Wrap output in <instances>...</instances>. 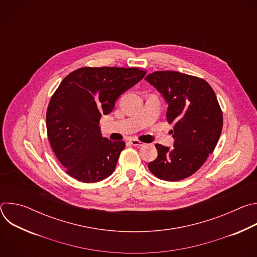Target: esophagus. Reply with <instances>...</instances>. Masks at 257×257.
<instances>
[{"mask_svg":"<svg viewBox=\"0 0 257 257\" xmlns=\"http://www.w3.org/2000/svg\"><path fill=\"white\" fill-rule=\"evenodd\" d=\"M129 143L131 145H134V146H143L145 144V143H143V142H141V141H139L137 139H130Z\"/></svg>","mask_w":257,"mask_h":257,"instance_id":"1","label":"esophagus"}]
</instances>
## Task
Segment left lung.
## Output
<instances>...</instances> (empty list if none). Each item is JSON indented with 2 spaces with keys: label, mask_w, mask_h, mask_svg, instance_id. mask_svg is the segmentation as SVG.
Segmentation results:
<instances>
[{
  "label": "left lung",
  "mask_w": 257,
  "mask_h": 257,
  "mask_svg": "<svg viewBox=\"0 0 257 257\" xmlns=\"http://www.w3.org/2000/svg\"><path fill=\"white\" fill-rule=\"evenodd\" d=\"M168 103L174 123V149L156 144L158 158L149 164L159 179L179 181L193 175L215 149L223 113L211 86L202 78L176 71H156L145 77Z\"/></svg>",
  "instance_id": "1"
}]
</instances>
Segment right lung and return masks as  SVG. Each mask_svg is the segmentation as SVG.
Returning <instances> with one entry per match:
<instances>
[{"label": "right lung", "mask_w": 257, "mask_h": 257, "mask_svg": "<svg viewBox=\"0 0 257 257\" xmlns=\"http://www.w3.org/2000/svg\"><path fill=\"white\" fill-rule=\"evenodd\" d=\"M145 74L139 68L83 67L60 83L47 109V131L57 159L72 178L94 183L113 174L125 142L102 137L99 120Z\"/></svg>", "instance_id": "1"}]
</instances>
